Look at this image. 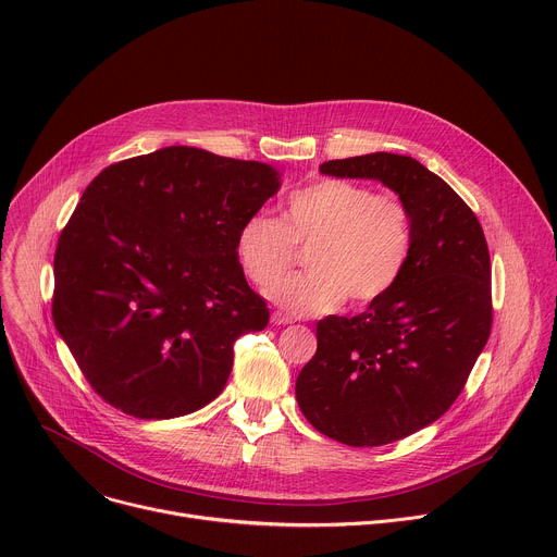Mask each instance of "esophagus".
<instances>
[{
  "label": "esophagus",
  "instance_id": "1",
  "mask_svg": "<svg viewBox=\"0 0 557 557\" xmlns=\"http://www.w3.org/2000/svg\"><path fill=\"white\" fill-rule=\"evenodd\" d=\"M271 324L273 326H288V324H293V317H288L284 312H273L271 314Z\"/></svg>",
  "mask_w": 557,
  "mask_h": 557
}]
</instances>
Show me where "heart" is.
<instances>
[{
  "label": "heart",
  "instance_id": "1",
  "mask_svg": "<svg viewBox=\"0 0 557 557\" xmlns=\"http://www.w3.org/2000/svg\"><path fill=\"white\" fill-rule=\"evenodd\" d=\"M311 247L308 274L278 283L296 247ZM237 262L271 301L290 314H324L348 301L368 306L401 282L414 253V220L396 194L346 178H324L293 191L282 220L253 213L237 233Z\"/></svg>",
  "mask_w": 557,
  "mask_h": 557
}]
</instances>
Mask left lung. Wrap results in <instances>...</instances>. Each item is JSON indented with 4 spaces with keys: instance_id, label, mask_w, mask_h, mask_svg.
Returning <instances> with one entry per match:
<instances>
[{
    "instance_id": "left-lung-1",
    "label": "left lung",
    "mask_w": 557,
    "mask_h": 557,
    "mask_svg": "<svg viewBox=\"0 0 557 557\" xmlns=\"http://www.w3.org/2000/svg\"><path fill=\"white\" fill-rule=\"evenodd\" d=\"M320 172L381 181L414 220L401 282L355 317L317 322V352L295 385L301 414L324 436L387 445L441 419L483 352L494 322L490 249L475 213L412 156L376 151Z\"/></svg>"
}]
</instances>
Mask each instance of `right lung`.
<instances>
[{
  "mask_svg": "<svg viewBox=\"0 0 557 557\" xmlns=\"http://www.w3.org/2000/svg\"><path fill=\"white\" fill-rule=\"evenodd\" d=\"M277 187L271 165L185 145L86 187L57 243L52 320L106 404L174 419L222 392L235 339L269 324L235 243Z\"/></svg>",
  "mask_w": 557,
  "mask_h": 557,
  "instance_id": "add662e5",
  "label": "right lung"
}]
</instances>
